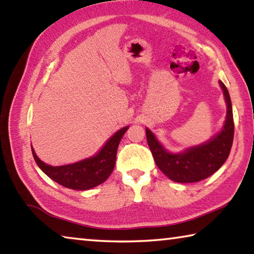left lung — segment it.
<instances>
[{
	"label": "left lung",
	"instance_id": "1",
	"mask_svg": "<svg viewBox=\"0 0 254 254\" xmlns=\"http://www.w3.org/2000/svg\"><path fill=\"white\" fill-rule=\"evenodd\" d=\"M227 104L226 121L223 130L212 140L190 148L183 153H169L158 142L153 133L145 128L147 142L156 165L167 177L176 183H196L212 176L229 157L234 136L232 103L226 86L220 80Z\"/></svg>",
	"mask_w": 254,
	"mask_h": 254
}]
</instances>
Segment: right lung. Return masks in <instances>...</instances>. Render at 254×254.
<instances>
[{"mask_svg":"<svg viewBox=\"0 0 254 254\" xmlns=\"http://www.w3.org/2000/svg\"><path fill=\"white\" fill-rule=\"evenodd\" d=\"M127 127H123L115 133L96 156L72 165L51 167L42 162L31 148L33 158L39 168L56 183L75 190H87L104 183L110 177L117 160L119 143Z\"/></svg>","mask_w":254,"mask_h":254,"instance_id":"obj_1","label":"right lung"}]
</instances>
